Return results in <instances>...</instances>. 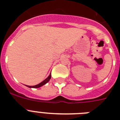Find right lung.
I'll return each instance as SVG.
<instances>
[{
    "mask_svg": "<svg viewBox=\"0 0 120 120\" xmlns=\"http://www.w3.org/2000/svg\"><path fill=\"white\" fill-rule=\"evenodd\" d=\"M51 79V73L50 74L49 76H48V77L47 78H46V79H45V80H43L42 82H41V83H40L38 85H34V86H28V85H26L27 86V87L29 88H40L41 87V86H42L43 85H44L46 84V83L48 82L50 80V79Z\"/></svg>",
    "mask_w": 120,
    "mask_h": 120,
    "instance_id": "add662e5",
    "label": "right lung"
}]
</instances>
